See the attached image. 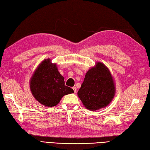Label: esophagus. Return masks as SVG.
Instances as JSON below:
<instances>
[{"instance_id": "34e87169", "label": "esophagus", "mask_w": 150, "mask_h": 150, "mask_svg": "<svg viewBox=\"0 0 150 150\" xmlns=\"http://www.w3.org/2000/svg\"><path fill=\"white\" fill-rule=\"evenodd\" d=\"M72 89H73V90H74V93H76V88L75 86H74V87H72Z\"/></svg>"}]
</instances>
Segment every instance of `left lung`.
Returning a JSON list of instances; mask_svg holds the SVG:
<instances>
[{"instance_id": "obj_1", "label": "left lung", "mask_w": 150, "mask_h": 150, "mask_svg": "<svg viewBox=\"0 0 150 150\" xmlns=\"http://www.w3.org/2000/svg\"><path fill=\"white\" fill-rule=\"evenodd\" d=\"M115 93V83L110 71L97 62L86 73L78 96L86 109L96 111L110 104Z\"/></svg>"}]
</instances>
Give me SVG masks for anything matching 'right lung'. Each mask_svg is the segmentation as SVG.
Wrapping results in <instances>:
<instances>
[{
  "instance_id": "obj_1",
  "label": "right lung",
  "mask_w": 150,
  "mask_h": 150,
  "mask_svg": "<svg viewBox=\"0 0 150 150\" xmlns=\"http://www.w3.org/2000/svg\"><path fill=\"white\" fill-rule=\"evenodd\" d=\"M30 88L35 99L47 107L55 106L65 95L74 93L65 85L57 64L52 63L50 58L42 61L36 68L30 79Z\"/></svg>"
}]
</instances>
